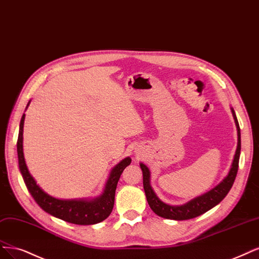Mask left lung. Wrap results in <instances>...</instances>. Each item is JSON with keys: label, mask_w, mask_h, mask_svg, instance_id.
<instances>
[{"label": "left lung", "mask_w": 259, "mask_h": 259, "mask_svg": "<svg viewBox=\"0 0 259 259\" xmlns=\"http://www.w3.org/2000/svg\"><path fill=\"white\" fill-rule=\"evenodd\" d=\"M230 110L231 113H233L238 134V144L236 153L227 176L217 186L213 187L212 190L208 191L207 193L197 196V197L191 199L186 203L181 204V206H171V204H168L158 198V196L155 194L152 186H151V172L149 170V168L144 163H140L142 176H144V189L146 193V197L150 208L152 209L155 214H157L160 218L175 221L190 220L203 214L204 212H207L213 207H215L217 204H219L225 198V196L228 194L231 186H233L235 182L239 167L240 151H241V134H240L239 123L233 107H230Z\"/></svg>", "instance_id": "8db88e82"}]
</instances>
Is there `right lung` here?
Listing matches in <instances>:
<instances>
[{"label":"right lung","mask_w":259,"mask_h":259,"mask_svg":"<svg viewBox=\"0 0 259 259\" xmlns=\"http://www.w3.org/2000/svg\"><path fill=\"white\" fill-rule=\"evenodd\" d=\"M31 101L25 107L28 109ZM25 114L23 113L20 126L19 135L17 141V153L19 169L22 175L23 181L28 187L30 194L38 206L50 215L72 223L77 225H93L103 222L110 215L114 204V195L117 184L120 177L132 162L130 156L122 159L120 163L115 165L109 174L108 179L106 181L103 193L95 198H79V199H59L52 197L51 195L45 192L36 183L33 176L30 174L28 166L25 164L23 154V124Z\"/></svg>","instance_id":"right-lung-1"}]
</instances>
